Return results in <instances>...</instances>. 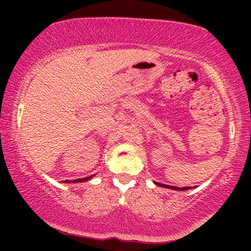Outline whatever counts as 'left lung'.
Instances as JSON below:
<instances>
[{
    "instance_id": "1",
    "label": "left lung",
    "mask_w": 251,
    "mask_h": 251,
    "mask_svg": "<svg viewBox=\"0 0 251 251\" xmlns=\"http://www.w3.org/2000/svg\"><path fill=\"white\" fill-rule=\"evenodd\" d=\"M157 185L163 186V188H168V189H172V190H178V191H184V190H189L191 189L190 186H184V188H178V186H171V185H166V184H160V183H155Z\"/></svg>"
}]
</instances>
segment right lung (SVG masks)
<instances>
[{"instance_id":"right-lung-1","label":"right lung","mask_w":251,"mask_h":251,"mask_svg":"<svg viewBox=\"0 0 251 251\" xmlns=\"http://www.w3.org/2000/svg\"><path fill=\"white\" fill-rule=\"evenodd\" d=\"M91 178H92V176H91V177L81 178V179H74V180H72V181H74V183H79V181H86V180L91 179ZM66 183H71V181H70V180H66Z\"/></svg>"}]
</instances>
